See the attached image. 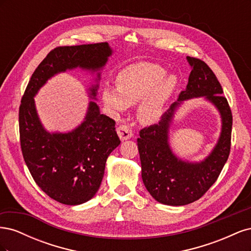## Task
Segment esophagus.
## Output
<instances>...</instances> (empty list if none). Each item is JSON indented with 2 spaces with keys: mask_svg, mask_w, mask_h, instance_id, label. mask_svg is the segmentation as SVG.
I'll return each mask as SVG.
<instances>
[{
  "mask_svg": "<svg viewBox=\"0 0 251 251\" xmlns=\"http://www.w3.org/2000/svg\"><path fill=\"white\" fill-rule=\"evenodd\" d=\"M117 134L119 136V138L123 141L132 138V136H133L132 130L126 125H120L117 127Z\"/></svg>",
  "mask_w": 251,
  "mask_h": 251,
  "instance_id": "esophagus-1",
  "label": "esophagus"
}]
</instances>
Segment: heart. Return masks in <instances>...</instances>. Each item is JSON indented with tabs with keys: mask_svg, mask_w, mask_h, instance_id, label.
I'll return each instance as SVG.
<instances>
[{
	"mask_svg": "<svg viewBox=\"0 0 251 251\" xmlns=\"http://www.w3.org/2000/svg\"><path fill=\"white\" fill-rule=\"evenodd\" d=\"M166 74L162 67L151 63L131 65L121 70L115 78L116 89L104 88L102 100L112 111L121 113L128 105H139L141 121L153 124L162 116L166 101L177 87V78Z\"/></svg>",
	"mask_w": 251,
	"mask_h": 251,
	"instance_id": "heart-1",
	"label": "heart"
}]
</instances>
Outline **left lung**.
<instances>
[{
    "mask_svg": "<svg viewBox=\"0 0 251 251\" xmlns=\"http://www.w3.org/2000/svg\"><path fill=\"white\" fill-rule=\"evenodd\" d=\"M192 72L178 101L161 116L158 124L144 127L137 139L141 176L149 193L158 202L180 206L199 200L217 181L230 153L232 114L220 82L203 60L187 56ZM204 96L214 103L223 117V132L212 154L200 164L182 162L168 144V127L177 105L183 100Z\"/></svg>",
    "mask_w": 251,
    "mask_h": 251,
    "instance_id": "left-lung-1",
    "label": "left lung"
}]
</instances>
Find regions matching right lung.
<instances>
[{"instance_id":"add662e5","label":"right lung","mask_w":251,"mask_h":251,"mask_svg":"<svg viewBox=\"0 0 251 251\" xmlns=\"http://www.w3.org/2000/svg\"><path fill=\"white\" fill-rule=\"evenodd\" d=\"M111 54L108 43L56 47L37 66L22 97L19 126L23 157L35 183L59 203L78 205L97 193L105 161L120 143L115 120L100 114L96 102L90 101L85 121L78 127L50 134L37 117L33 97L54 74L77 67L100 70ZM97 88L90 89L91 97L95 98Z\"/></svg>"}]
</instances>
